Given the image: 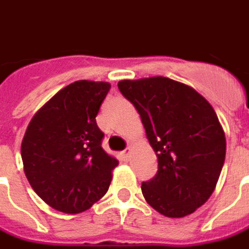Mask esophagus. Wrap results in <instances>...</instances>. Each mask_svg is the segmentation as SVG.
I'll list each match as a JSON object with an SVG mask.
<instances>
[{
	"mask_svg": "<svg viewBox=\"0 0 249 249\" xmlns=\"http://www.w3.org/2000/svg\"><path fill=\"white\" fill-rule=\"evenodd\" d=\"M123 153H124L125 159L128 160V159H129V156H130V149H129V148H126V149H125V151L123 152Z\"/></svg>",
	"mask_w": 249,
	"mask_h": 249,
	"instance_id": "34e87169",
	"label": "esophagus"
}]
</instances>
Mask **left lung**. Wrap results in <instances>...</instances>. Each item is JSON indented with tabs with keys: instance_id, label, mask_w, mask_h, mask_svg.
Listing matches in <instances>:
<instances>
[{
	"instance_id": "1",
	"label": "left lung",
	"mask_w": 249,
	"mask_h": 249,
	"mask_svg": "<svg viewBox=\"0 0 249 249\" xmlns=\"http://www.w3.org/2000/svg\"><path fill=\"white\" fill-rule=\"evenodd\" d=\"M156 153L155 178L141 184L146 203L167 217H184L213 192L225 160V135L216 112L193 88L167 77L123 80Z\"/></svg>"
}]
</instances>
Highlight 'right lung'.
Listing matches in <instances>:
<instances>
[{
	"instance_id": "obj_1",
	"label": "right lung",
	"mask_w": 249,
	"mask_h": 249,
	"mask_svg": "<svg viewBox=\"0 0 249 249\" xmlns=\"http://www.w3.org/2000/svg\"><path fill=\"white\" fill-rule=\"evenodd\" d=\"M110 84L81 80L56 93L26 128L21 157L28 181L48 205L80 213L108 191L119 161L101 146L96 123Z\"/></svg>"
}]
</instances>
